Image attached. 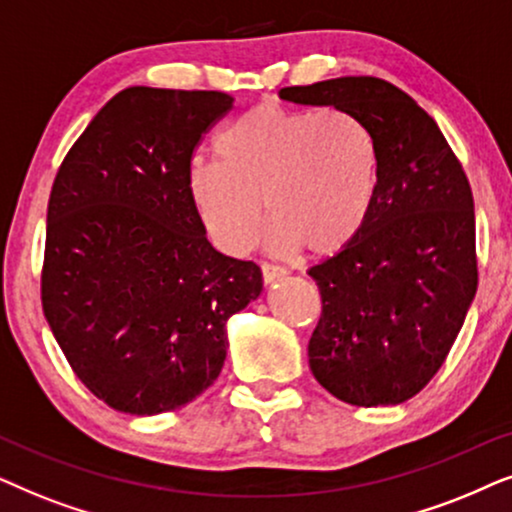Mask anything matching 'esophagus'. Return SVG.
<instances>
[{
  "label": "esophagus",
  "instance_id": "34e87169",
  "mask_svg": "<svg viewBox=\"0 0 512 512\" xmlns=\"http://www.w3.org/2000/svg\"><path fill=\"white\" fill-rule=\"evenodd\" d=\"M285 274H288V271H285L283 267H278V264H269V262L262 264V278L267 285L278 281V278H283Z\"/></svg>",
  "mask_w": 512,
  "mask_h": 512
}]
</instances>
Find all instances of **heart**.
I'll return each instance as SVG.
<instances>
[{
  "mask_svg": "<svg viewBox=\"0 0 512 512\" xmlns=\"http://www.w3.org/2000/svg\"><path fill=\"white\" fill-rule=\"evenodd\" d=\"M215 161L196 163L189 196L210 238L227 252L255 241L264 203L267 245L337 255L363 234L377 201V149L344 112L252 107L217 133Z\"/></svg>",
  "mask_w": 512,
  "mask_h": 512,
  "instance_id": "b5f03b06",
  "label": "heart"
}]
</instances>
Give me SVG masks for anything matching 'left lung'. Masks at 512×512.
Listing matches in <instances>:
<instances>
[{
  "instance_id": "obj_1",
  "label": "left lung",
  "mask_w": 512,
  "mask_h": 512,
  "mask_svg": "<svg viewBox=\"0 0 512 512\" xmlns=\"http://www.w3.org/2000/svg\"><path fill=\"white\" fill-rule=\"evenodd\" d=\"M278 95L349 114L377 149L363 234L309 269L323 299L313 377L349 405L405 403L445 363L478 290L468 177L438 124L384 79L339 77Z\"/></svg>"
}]
</instances>
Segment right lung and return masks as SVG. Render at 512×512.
I'll use <instances>...</instances> for the list:
<instances>
[{
	"label": "right lung",
	"mask_w": 512,
	"mask_h": 512,
	"mask_svg": "<svg viewBox=\"0 0 512 512\" xmlns=\"http://www.w3.org/2000/svg\"><path fill=\"white\" fill-rule=\"evenodd\" d=\"M220 91L131 86L79 135L51 189L44 316L102 403L161 414L220 377L227 323L262 295L255 262L215 250L189 196Z\"/></svg>",
	"instance_id": "obj_1"
}]
</instances>
